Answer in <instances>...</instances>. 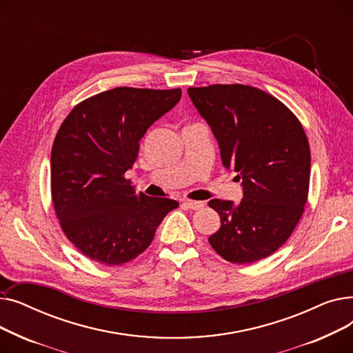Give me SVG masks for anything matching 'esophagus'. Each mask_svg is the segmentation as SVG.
I'll list each match as a JSON object with an SVG mask.
<instances>
[{
  "label": "esophagus",
  "instance_id": "obj_1",
  "mask_svg": "<svg viewBox=\"0 0 353 353\" xmlns=\"http://www.w3.org/2000/svg\"><path fill=\"white\" fill-rule=\"evenodd\" d=\"M183 206L188 208V209H192V210H199V209H201L203 206H205V203H203V201H196V200H184L183 201Z\"/></svg>",
  "mask_w": 353,
  "mask_h": 353
}]
</instances>
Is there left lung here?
<instances>
[{"label":"left lung","instance_id":"8db88e82","mask_svg":"<svg viewBox=\"0 0 353 353\" xmlns=\"http://www.w3.org/2000/svg\"><path fill=\"white\" fill-rule=\"evenodd\" d=\"M219 143L221 161L242 180L239 205L213 199L221 226L209 237L228 262L246 265L279 249L303 214L310 150L301 121L256 87L213 84L188 90Z\"/></svg>","mask_w":353,"mask_h":353}]
</instances>
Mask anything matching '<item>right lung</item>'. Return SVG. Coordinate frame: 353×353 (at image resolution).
<instances>
[{"label": "right lung", "instance_id": "obj_1", "mask_svg": "<svg viewBox=\"0 0 353 353\" xmlns=\"http://www.w3.org/2000/svg\"><path fill=\"white\" fill-rule=\"evenodd\" d=\"M181 90L117 87L71 110L51 150V197L67 239L91 261L119 266L150 243L179 203L137 193L132 169L147 128L170 111Z\"/></svg>", "mask_w": 353, "mask_h": 353}]
</instances>
